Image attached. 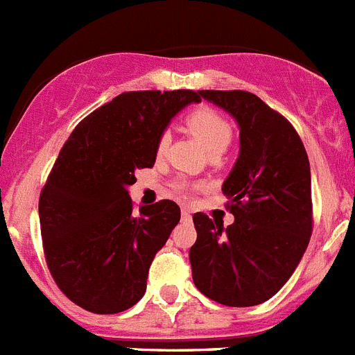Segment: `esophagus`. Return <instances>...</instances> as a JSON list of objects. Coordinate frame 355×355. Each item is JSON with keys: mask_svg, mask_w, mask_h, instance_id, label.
<instances>
[{"mask_svg": "<svg viewBox=\"0 0 355 355\" xmlns=\"http://www.w3.org/2000/svg\"><path fill=\"white\" fill-rule=\"evenodd\" d=\"M181 216H183V220H190V218H192V211H190V208H183Z\"/></svg>", "mask_w": 355, "mask_h": 355, "instance_id": "obj_1", "label": "esophagus"}]
</instances>
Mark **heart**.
<instances>
[{
    "label": "heart",
    "mask_w": 355,
    "mask_h": 355,
    "mask_svg": "<svg viewBox=\"0 0 355 355\" xmlns=\"http://www.w3.org/2000/svg\"><path fill=\"white\" fill-rule=\"evenodd\" d=\"M187 124L209 155L215 153V150H224L231 142V137H233V130L229 126V122L220 114H216L215 110L206 108V106L192 110L187 117ZM168 142H171V133L163 131L159 135L158 142H156L158 155L167 150ZM175 190L184 192V184L178 183Z\"/></svg>",
    "instance_id": "b5f03b06"
}]
</instances>
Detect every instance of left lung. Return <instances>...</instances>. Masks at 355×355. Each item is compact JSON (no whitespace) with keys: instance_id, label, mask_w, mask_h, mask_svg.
Masks as SVG:
<instances>
[{"instance_id":"left-lung-1","label":"left lung","mask_w":355,"mask_h":355,"mask_svg":"<svg viewBox=\"0 0 355 355\" xmlns=\"http://www.w3.org/2000/svg\"><path fill=\"white\" fill-rule=\"evenodd\" d=\"M233 115L240 155L222 184L234 222L224 227L193 215L192 277L208 299L258 306L286 284L313 233L311 171L299 133L275 110L243 90H199Z\"/></svg>"}]
</instances>
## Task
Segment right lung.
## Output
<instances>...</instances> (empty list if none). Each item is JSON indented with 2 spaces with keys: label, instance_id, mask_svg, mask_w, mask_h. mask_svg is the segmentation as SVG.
Instances as JSON below:
<instances>
[{
  "label": "right lung",
  "instance_id": "add662e5",
  "mask_svg": "<svg viewBox=\"0 0 355 355\" xmlns=\"http://www.w3.org/2000/svg\"><path fill=\"white\" fill-rule=\"evenodd\" d=\"M193 90L124 92L74 128L39 199L46 263L69 300L97 315L130 309L181 218L174 200L135 211L128 187L156 162V142Z\"/></svg>",
  "mask_w": 355,
  "mask_h": 355
}]
</instances>
